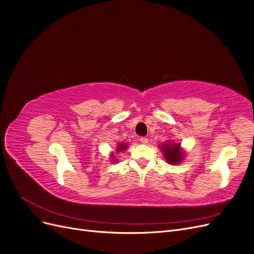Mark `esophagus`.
Listing matches in <instances>:
<instances>
[{
	"label": "esophagus",
	"mask_w": 254,
	"mask_h": 254,
	"mask_svg": "<svg viewBox=\"0 0 254 254\" xmlns=\"http://www.w3.org/2000/svg\"><path fill=\"white\" fill-rule=\"evenodd\" d=\"M140 142L142 143V144H147L148 143V139L146 136H141L140 137Z\"/></svg>",
	"instance_id": "1"
}]
</instances>
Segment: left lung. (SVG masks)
<instances>
[{
    "instance_id": "obj_1",
    "label": "left lung",
    "mask_w": 254,
    "mask_h": 254,
    "mask_svg": "<svg viewBox=\"0 0 254 254\" xmlns=\"http://www.w3.org/2000/svg\"><path fill=\"white\" fill-rule=\"evenodd\" d=\"M164 157L170 164H178L182 160L183 151L180 149V144L165 143L162 146Z\"/></svg>"
}]
</instances>
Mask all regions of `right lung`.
<instances>
[{
	"mask_svg": "<svg viewBox=\"0 0 254 254\" xmlns=\"http://www.w3.org/2000/svg\"><path fill=\"white\" fill-rule=\"evenodd\" d=\"M125 148H126V144H120V145H119V147H118V149H117V150H118V151L120 152L121 150H124ZM113 160H114V159H113Z\"/></svg>",
	"mask_w": 254,
	"mask_h": 254,
	"instance_id": "1",
	"label": "right lung"
}]
</instances>
